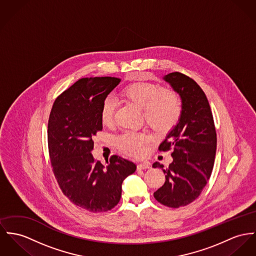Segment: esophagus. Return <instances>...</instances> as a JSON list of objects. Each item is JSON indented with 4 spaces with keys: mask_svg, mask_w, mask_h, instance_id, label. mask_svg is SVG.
Wrapping results in <instances>:
<instances>
[{
    "mask_svg": "<svg viewBox=\"0 0 256 256\" xmlns=\"http://www.w3.org/2000/svg\"><path fill=\"white\" fill-rule=\"evenodd\" d=\"M151 168V164L147 162H140L138 164V170H147V168Z\"/></svg>",
    "mask_w": 256,
    "mask_h": 256,
    "instance_id": "obj_1",
    "label": "esophagus"
}]
</instances>
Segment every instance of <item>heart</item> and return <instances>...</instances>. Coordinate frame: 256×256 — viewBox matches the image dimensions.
<instances>
[{
    "instance_id": "obj_1",
    "label": "heart",
    "mask_w": 256,
    "mask_h": 256,
    "mask_svg": "<svg viewBox=\"0 0 256 256\" xmlns=\"http://www.w3.org/2000/svg\"><path fill=\"white\" fill-rule=\"evenodd\" d=\"M122 96L142 109L148 126L158 134H166L176 126L181 111V101L172 90L160 88L151 82H139L126 86ZM115 101L111 96L103 100L100 109L102 124L113 122ZM146 136L143 134L126 132L116 139L118 149L132 156H139L143 152Z\"/></svg>"
}]
</instances>
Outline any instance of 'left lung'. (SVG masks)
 <instances>
[{
	"label": "left lung",
	"instance_id": "left-lung-1",
	"mask_svg": "<svg viewBox=\"0 0 256 256\" xmlns=\"http://www.w3.org/2000/svg\"><path fill=\"white\" fill-rule=\"evenodd\" d=\"M162 79L181 99L182 111L176 126L160 144V151L172 148L174 160L164 168V184L154 193L164 206L177 208L195 200L210 179L216 153V132L208 98L197 82L188 76L174 72Z\"/></svg>",
	"mask_w": 256,
	"mask_h": 256
}]
</instances>
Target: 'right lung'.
Listing matches in <instances>:
<instances>
[{
  "mask_svg": "<svg viewBox=\"0 0 256 256\" xmlns=\"http://www.w3.org/2000/svg\"><path fill=\"white\" fill-rule=\"evenodd\" d=\"M120 82L114 77L80 79L56 99L48 118V151L59 187L74 204L90 212L116 206L122 181L136 170V164L116 155L104 166L92 154V138L102 130V102Z\"/></svg>",
  "mask_w": 256,
  "mask_h": 256,
  "instance_id": "add662e5",
  "label": "right lung"
}]
</instances>
